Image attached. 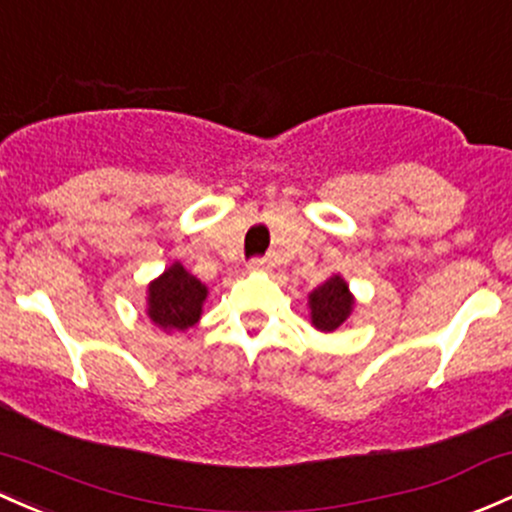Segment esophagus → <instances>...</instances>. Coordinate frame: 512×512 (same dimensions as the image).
<instances>
[{
	"mask_svg": "<svg viewBox=\"0 0 512 512\" xmlns=\"http://www.w3.org/2000/svg\"><path fill=\"white\" fill-rule=\"evenodd\" d=\"M247 269H250V272H267L269 260H265V257H255V260L247 262Z\"/></svg>",
	"mask_w": 512,
	"mask_h": 512,
	"instance_id": "34e87169",
	"label": "esophagus"
}]
</instances>
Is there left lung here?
Wrapping results in <instances>:
<instances>
[{
    "instance_id": "left-lung-1",
    "label": "left lung",
    "mask_w": 512,
    "mask_h": 512,
    "mask_svg": "<svg viewBox=\"0 0 512 512\" xmlns=\"http://www.w3.org/2000/svg\"><path fill=\"white\" fill-rule=\"evenodd\" d=\"M308 306H311V323L323 333H333L350 318L352 308H355V296L350 294L345 279L340 274H333L308 294Z\"/></svg>"
}]
</instances>
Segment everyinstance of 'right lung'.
<instances>
[{
	"mask_svg": "<svg viewBox=\"0 0 512 512\" xmlns=\"http://www.w3.org/2000/svg\"><path fill=\"white\" fill-rule=\"evenodd\" d=\"M206 296L209 289L179 262H174L148 286V316L165 333H184L201 318Z\"/></svg>",
	"mask_w": 512,
	"mask_h": 512,
	"instance_id": "add662e5",
	"label": "right lung"
}]
</instances>
